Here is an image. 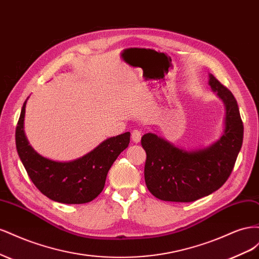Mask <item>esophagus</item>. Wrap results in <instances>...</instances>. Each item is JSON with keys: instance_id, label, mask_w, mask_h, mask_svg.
Masks as SVG:
<instances>
[{"instance_id": "obj_1", "label": "esophagus", "mask_w": 259, "mask_h": 259, "mask_svg": "<svg viewBox=\"0 0 259 259\" xmlns=\"http://www.w3.org/2000/svg\"><path fill=\"white\" fill-rule=\"evenodd\" d=\"M142 131L140 130H134L132 132V135H131V137H132V140L134 143H139L140 142V138H142Z\"/></svg>"}]
</instances>
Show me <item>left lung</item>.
Wrapping results in <instances>:
<instances>
[{
  "label": "left lung",
  "instance_id": "obj_1",
  "mask_svg": "<svg viewBox=\"0 0 259 259\" xmlns=\"http://www.w3.org/2000/svg\"><path fill=\"white\" fill-rule=\"evenodd\" d=\"M211 90L226 107L225 131L206 149L185 151L148 133L142 137L147 159L145 182L155 198L171 202H193L218 190L229 178L243 143V122L232 93L209 74Z\"/></svg>",
  "mask_w": 259,
  "mask_h": 259
}]
</instances>
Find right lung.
<instances>
[{"instance_id": "right-lung-1", "label": "right lung", "mask_w": 259, "mask_h": 259, "mask_svg": "<svg viewBox=\"0 0 259 259\" xmlns=\"http://www.w3.org/2000/svg\"><path fill=\"white\" fill-rule=\"evenodd\" d=\"M26 103L16 126V148L28 176L44 195L65 204H83L103 191L109 169L130 144L131 133L111 137L72 162H55L37 154L23 133Z\"/></svg>"}]
</instances>
